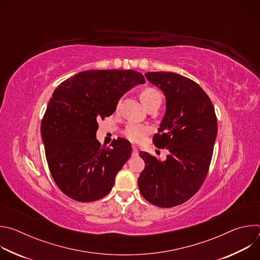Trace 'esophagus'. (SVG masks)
<instances>
[{
  "mask_svg": "<svg viewBox=\"0 0 260 260\" xmlns=\"http://www.w3.org/2000/svg\"><path fill=\"white\" fill-rule=\"evenodd\" d=\"M133 156H138L139 155V151L136 147H133V152H132Z\"/></svg>",
  "mask_w": 260,
  "mask_h": 260,
  "instance_id": "obj_1",
  "label": "esophagus"
}]
</instances>
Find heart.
<instances>
[{
  "instance_id": "b5f03b06",
  "label": "heart",
  "mask_w": 260,
  "mask_h": 260,
  "mask_svg": "<svg viewBox=\"0 0 260 260\" xmlns=\"http://www.w3.org/2000/svg\"><path fill=\"white\" fill-rule=\"evenodd\" d=\"M140 99L147 110H150L155 107H159L161 104L160 93L156 89L151 88V87L145 88L141 92ZM147 133H148V129L146 126L137 124V123H131L126 126V128L124 131V136L131 142L141 143L144 140Z\"/></svg>"
}]
</instances>
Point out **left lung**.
I'll return each mask as SVG.
<instances>
[{
    "label": "left lung",
    "instance_id": "8db88e82",
    "mask_svg": "<svg viewBox=\"0 0 260 260\" xmlns=\"http://www.w3.org/2000/svg\"><path fill=\"white\" fill-rule=\"evenodd\" d=\"M145 77L166 95V114L153 143L170 153L160 161L141 151L145 169L138 185L146 201L172 208L188 201L203 185L212 160L217 118L210 98L191 79L171 72H147Z\"/></svg>",
    "mask_w": 260,
    "mask_h": 260
}]
</instances>
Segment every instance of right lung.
<instances>
[{"instance_id": "right-lung-1", "label": "right lung", "mask_w": 260, "mask_h": 260, "mask_svg": "<svg viewBox=\"0 0 260 260\" xmlns=\"http://www.w3.org/2000/svg\"><path fill=\"white\" fill-rule=\"evenodd\" d=\"M133 70H90L61 82L52 93L41 122V136L51 176L69 198L81 203L107 196L132 154L119 138L111 148L95 139L98 120L114 113L120 98L144 84Z\"/></svg>"}]
</instances>
